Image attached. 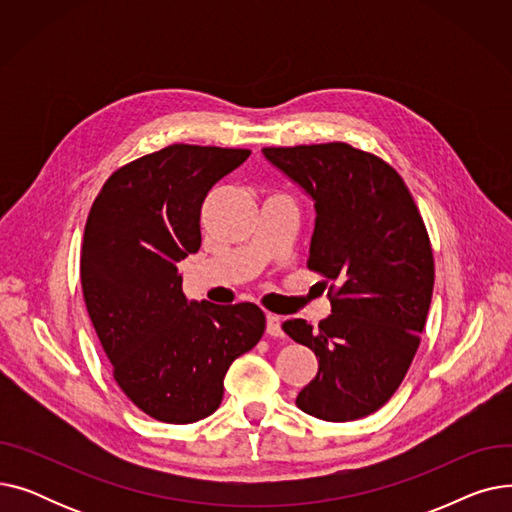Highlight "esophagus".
<instances>
[{"instance_id":"1","label":"esophagus","mask_w":512,"mask_h":512,"mask_svg":"<svg viewBox=\"0 0 512 512\" xmlns=\"http://www.w3.org/2000/svg\"><path fill=\"white\" fill-rule=\"evenodd\" d=\"M265 332L270 334V336H274V338H278V336H284V332H282V319H280L278 315H274V313H267V324H265Z\"/></svg>"}]
</instances>
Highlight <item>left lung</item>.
Returning a JSON list of instances; mask_svg holds the SVG:
<instances>
[{
	"instance_id": "left-lung-1",
	"label": "left lung",
	"mask_w": 512,
	"mask_h": 512,
	"mask_svg": "<svg viewBox=\"0 0 512 512\" xmlns=\"http://www.w3.org/2000/svg\"><path fill=\"white\" fill-rule=\"evenodd\" d=\"M315 203L307 267L330 284L332 315L282 330L319 359L297 407L355 421L384 407L419 348L434 292V253L409 188L378 155L346 143L265 147Z\"/></svg>"
}]
</instances>
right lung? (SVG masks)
<instances>
[{"instance_id":"1","label":"right lung","mask_w":512,"mask_h":512,"mask_svg":"<svg viewBox=\"0 0 512 512\" xmlns=\"http://www.w3.org/2000/svg\"><path fill=\"white\" fill-rule=\"evenodd\" d=\"M249 149L176 143L105 180L89 211L80 282L120 390L149 417L193 423L220 407L226 371L265 330L253 303H188L178 261L201 247V205Z\"/></svg>"}]
</instances>
